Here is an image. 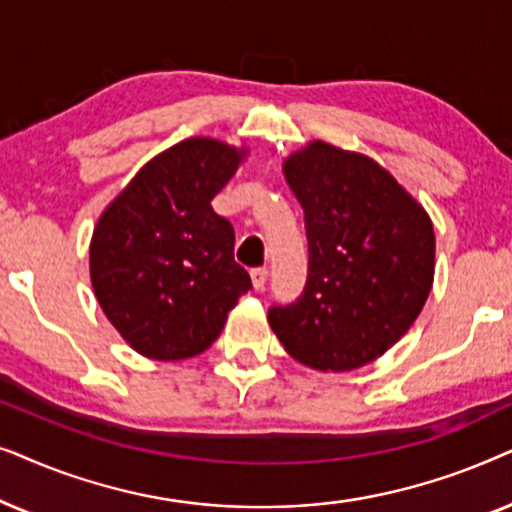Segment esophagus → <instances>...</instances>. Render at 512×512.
I'll use <instances>...</instances> for the list:
<instances>
[{
    "mask_svg": "<svg viewBox=\"0 0 512 512\" xmlns=\"http://www.w3.org/2000/svg\"><path fill=\"white\" fill-rule=\"evenodd\" d=\"M250 278H252V288L264 290V285H267V269H252Z\"/></svg>",
    "mask_w": 512,
    "mask_h": 512,
    "instance_id": "34e87169",
    "label": "esophagus"
}]
</instances>
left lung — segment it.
<instances>
[{"label":"left lung","mask_w":512,"mask_h":512,"mask_svg":"<svg viewBox=\"0 0 512 512\" xmlns=\"http://www.w3.org/2000/svg\"><path fill=\"white\" fill-rule=\"evenodd\" d=\"M304 210L309 278L269 325L299 363L358 370L391 349L424 309L435 234L424 206L370 156L311 140L283 161Z\"/></svg>","instance_id":"8db88e82"}]
</instances>
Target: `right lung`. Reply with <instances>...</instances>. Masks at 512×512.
Returning a JSON list of instances; mask_svg holds the SVG:
<instances>
[{"label":"right lung","mask_w":512,"mask_h":512,"mask_svg":"<svg viewBox=\"0 0 512 512\" xmlns=\"http://www.w3.org/2000/svg\"><path fill=\"white\" fill-rule=\"evenodd\" d=\"M245 156L248 147L201 135L177 142L98 217L88 248L95 299L140 356H199L252 288L234 262V227L210 206Z\"/></svg>","instance_id":"1"}]
</instances>
